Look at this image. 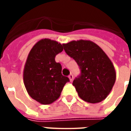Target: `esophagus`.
<instances>
[{
	"mask_svg": "<svg viewBox=\"0 0 131 131\" xmlns=\"http://www.w3.org/2000/svg\"><path fill=\"white\" fill-rule=\"evenodd\" d=\"M69 79L70 80V81H72L73 79H74V76L72 75V74H69Z\"/></svg>",
	"mask_w": 131,
	"mask_h": 131,
	"instance_id": "obj_1",
	"label": "esophagus"
}]
</instances>
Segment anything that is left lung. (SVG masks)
Returning <instances> with one entry per match:
<instances>
[{"instance_id": "obj_1", "label": "left lung", "mask_w": 131, "mask_h": 131, "mask_svg": "<svg viewBox=\"0 0 131 131\" xmlns=\"http://www.w3.org/2000/svg\"><path fill=\"white\" fill-rule=\"evenodd\" d=\"M63 46L81 69V75L73 81L79 96L90 103L104 100L116 81L115 69L107 54L91 40H72Z\"/></svg>"}]
</instances>
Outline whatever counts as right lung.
<instances>
[{"instance_id": "obj_1", "label": "right lung", "mask_w": 131, "mask_h": 131, "mask_svg": "<svg viewBox=\"0 0 131 131\" xmlns=\"http://www.w3.org/2000/svg\"><path fill=\"white\" fill-rule=\"evenodd\" d=\"M63 46L56 40L43 38L33 46L23 71L28 94L42 104H50L59 98L64 86L69 81L62 74V66L54 60Z\"/></svg>"}]
</instances>
